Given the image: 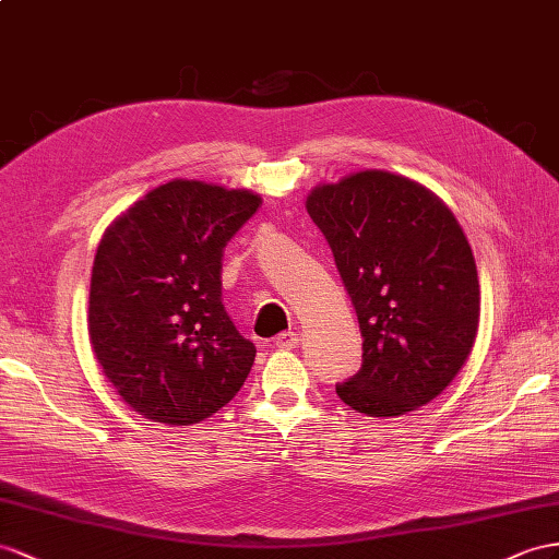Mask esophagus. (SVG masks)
<instances>
[{"mask_svg": "<svg viewBox=\"0 0 559 559\" xmlns=\"http://www.w3.org/2000/svg\"><path fill=\"white\" fill-rule=\"evenodd\" d=\"M274 345H276L278 349H295V347H297V333H295V331L281 333V335L274 340Z\"/></svg>", "mask_w": 559, "mask_h": 559, "instance_id": "1", "label": "esophagus"}]
</instances>
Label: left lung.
Wrapping results in <instances>:
<instances>
[{
  "instance_id": "obj_1",
  "label": "left lung",
  "mask_w": 559,
  "mask_h": 559,
  "mask_svg": "<svg viewBox=\"0 0 559 559\" xmlns=\"http://www.w3.org/2000/svg\"><path fill=\"white\" fill-rule=\"evenodd\" d=\"M307 212L333 250L359 317V373L335 384L349 408L396 418L432 402L463 368L479 323L475 257L425 186L366 169L325 183Z\"/></svg>"
}]
</instances>
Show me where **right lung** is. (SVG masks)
Here are the masks:
<instances>
[{
    "label": "right lung",
    "mask_w": 559,
    "mask_h": 559,
    "mask_svg": "<svg viewBox=\"0 0 559 559\" xmlns=\"http://www.w3.org/2000/svg\"><path fill=\"white\" fill-rule=\"evenodd\" d=\"M260 203L250 191L177 179L143 195L98 242L92 349L143 418L200 423L246 382L257 349L222 305V257Z\"/></svg>",
    "instance_id": "right-lung-1"
}]
</instances>
